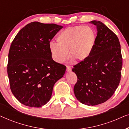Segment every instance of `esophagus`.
<instances>
[{"label":"esophagus","mask_w":129,"mask_h":129,"mask_svg":"<svg viewBox=\"0 0 129 129\" xmlns=\"http://www.w3.org/2000/svg\"><path fill=\"white\" fill-rule=\"evenodd\" d=\"M66 70L68 72H70L72 70V68L70 66H67V67H66Z\"/></svg>","instance_id":"esophagus-1"}]
</instances>
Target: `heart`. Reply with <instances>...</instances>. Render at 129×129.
Returning <instances> with one entry per match:
<instances>
[{
    "label": "heart",
    "instance_id": "b5f03b06",
    "mask_svg": "<svg viewBox=\"0 0 129 129\" xmlns=\"http://www.w3.org/2000/svg\"><path fill=\"white\" fill-rule=\"evenodd\" d=\"M57 43L51 42L49 50L55 61L61 63L68 58L75 61H83L90 56L96 40V31L90 26L69 27L57 35Z\"/></svg>",
    "mask_w": 129,
    "mask_h": 129
}]
</instances>
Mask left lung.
<instances>
[{
    "label": "left lung",
    "mask_w": 129,
    "mask_h": 129,
    "mask_svg": "<svg viewBox=\"0 0 129 129\" xmlns=\"http://www.w3.org/2000/svg\"><path fill=\"white\" fill-rule=\"evenodd\" d=\"M90 23L98 30L94 48L72 71L77 77L73 89L76 98L84 105L95 106L107 101L115 92L120 82L123 60L115 33L100 21Z\"/></svg>",
    "instance_id": "obj_1"
}]
</instances>
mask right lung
Segmentation results:
<instances>
[{"instance_id": "obj_1", "label": "right lung", "mask_w": 129, "mask_h": 129, "mask_svg": "<svg viewBox=\"0 0 129 129\" xmlns=\"http://www.w3.org/2000/svg\"><path fill=\"white\" fill-rule=\"evenodd\" d=\"M63 26L33 22L23 27L10 46L7 69L13 94L23 105L40 107L52 96L66 67L52 59L51 40Z\"/></svg>"}]
</instances>
